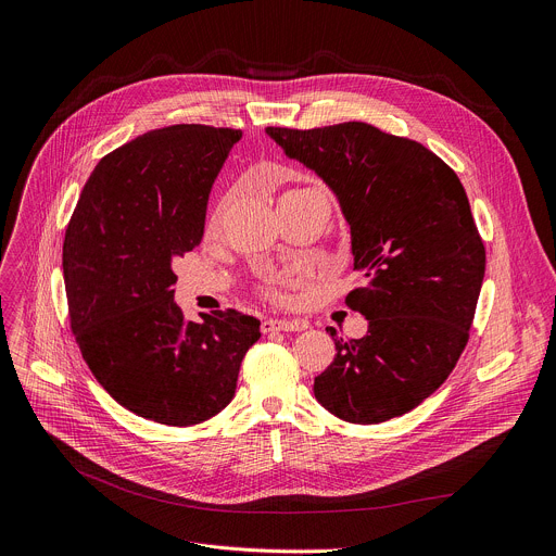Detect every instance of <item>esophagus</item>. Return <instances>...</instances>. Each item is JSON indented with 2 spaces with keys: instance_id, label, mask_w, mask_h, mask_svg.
<instances>
[{
  "instance_id": "34e87169",
  "label": "esophagus",
  "mask_w": 556,
  "mask_h": 556,
  "mask_svg": "<svg viewBox=\"0 0 556 556\" xmlns=\"http://www.w3.org/2000/svg\"><path fill=\"white\" fill-rule=\"evenodd\" d=\"M308 328L306 321H286V319H266L262 324V332L268 334V332H290V330H304Z\"/></svg>"
}]
</instances>
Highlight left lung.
<instances>
[{"label":"left lung","instance_id":"1","mask_svg":"<svg viewBox=\"0 0 556 556\" xmlns=\"http://www.w3.org/2000/svg\"><path fill=\"white\" fill-rule=\"evenodd\" d=\"M266 132L332 188L362 273L345 304L368 332L343 339L326 328L337 355L315 377L317 401L359 426L410 413L457 366L485 273L457 173L419 141L364 122Z\"/></svg>","mask_w":556,"mask_h":556}]
</instances>
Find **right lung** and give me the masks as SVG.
Wrapping results in <instances>:
<instances>
[{"instance_id": "obj_1", "label": "right lung", "mask_w": 556, "mask_h": 556, "mask_svg": "<svg viewBox=\"0 0 556 556\" xmlns=\"http://www.w3.org/2000/svg\"><path fill=\"white\" fill-rule=\"evenodd\" d=\"M241 130L177 124L99 162L64 237L68 315L94 379L126 410L194 426L235 396L260 321L237 311L188 321L173 260L204 237L211 188Z\"/></svg>"}]
</instances>
